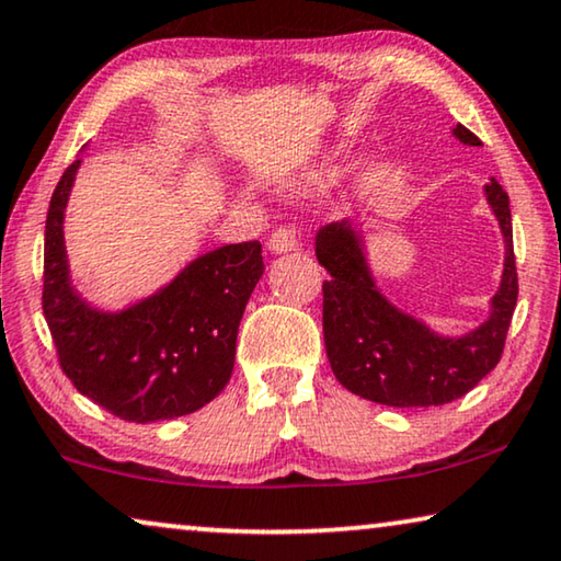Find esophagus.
<instances>
[{"label":"esophagus","instance_id":"1","mask_svg":"<svg viewBox=\"0 0 561 561\" xmlns=\"http://www.w3.org/2000/svg\"><path fill=\"white\" fill-rule=\"evenodd\" d=\"M267 248L273 250V253H290V250L298 248V230L296 227H275L271 240H267Z\"/></svg>","mask_w":561,"mask_h":561}]
</instances>
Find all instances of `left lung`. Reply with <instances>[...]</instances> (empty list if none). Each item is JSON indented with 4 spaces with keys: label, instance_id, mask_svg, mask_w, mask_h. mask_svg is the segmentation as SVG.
<instances>
[{
    "label": "left lung",
    "instance_id": "left-lung-1",
    "mask_svg": "<svg viewBox=\"0 0 561 561\" xmlns=\"http://www.w3.org/2000/svg\"><path fill=\"white\" fill-rule=\"evenodd\" d=\"M453 134L481 146L466 126L458 124ZM485 197L499 217L506 263L489 321L460 339L437 336L379 294L352 222H331L316 234V257L331 275L323 280V344L348 392L389 408H437L460 400L496 367L516 308L518 275L508 194L491 180Z\"/></svg>",
    "mask_w": 561,
    "mask_h": 561
}]
</instances>
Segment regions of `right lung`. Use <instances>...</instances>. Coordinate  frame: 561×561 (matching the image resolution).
<instances>
[{
    "label": "right lung",
    "instance_id": "add662e5",
    "mask_svg": "<svg viewBox=\"0 0 561 561\" xmlns=\"http://www.w3.org/2000/svg\"><path fill=\"white\" fill-rule=\"evenodd\" d=\"M78 167L80 159L62 172L45 222L43 313L65 377L126 422L197 412L230 381L242 311L265 271L261 242L217 248L141 304L95 311L72 290L62 245Z\"/></svg>",
    "mask_w": 561,
    "mask_h": 561
}]
</instances>
